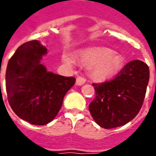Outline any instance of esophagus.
<instances>
[{"mask_svg": "<svg viewBox=\"0 0 156 156\" xmlns=\"http://www.w3.org/2000/svg\"><path fill=\"white\" fill-rule=\"evenodd\" d=\"M85 82H86V79L83 76H78L76 78V83L79 86H81V85L84 84Z\"/></svg>", "mask_w": 156, "mask_h": 156, "instance_id": "1", "label": "esophagus"}]
</instances>
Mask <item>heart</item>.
I'll return each instance as SVG.
<instances>
[{
    "label": "heart",
    "instance_id": "b5f03b06",
    "mask_svg": "<svg viewBox=\"0 0 156 156\" xmlns=\"http://www.w3.org/2000/svg\"><path fill=\"white\" fill-rule=\"evenodd\" d=\"M79 59L82 63L90 67V74L97 80H105L116 75L123 66V58L105 48H88L81 51ZM64 61L73 64V58L64 56Z\"/></svg>",
    "mask_w": 156,
    "mask_h": 156
}]
</instances>
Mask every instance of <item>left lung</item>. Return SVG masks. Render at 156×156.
Masks as SVG:
<instances>
[{"mask_svg":"<svg viewBox=\"0 0 156 156\" xmlns=\"http://www.w3.org/2000/svg\"><path fill=\"white\" fill-rule=\"evenodd\" d=\"M149 80L148 65L133 60L115 78L93 83L95 98L89 105L94 120L105 129L123 126L138 114L142 107Z\"/></svg>","mask_w":156,"mask_h":156,"instance_id":"8db88e82","label":"left lung"}]
</instances>
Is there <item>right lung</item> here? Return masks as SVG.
<instances>
[{
    "label": "right lung",
    "instance_id": "1",
    "mask_svg": "<svg viewBox=\"0 0 156 156\" xmlns=\"http://www.w3.org/2000/svg\"><path fill=\"white\" fill-rule=\"evenodd\" d=\"M46 54V47L39 41H28L17 48L7 66L9 105L19 118L33 125L48 124L55 119L76 81L73 76L47 71L41 63Z\"/></svg>",
    "mask_w": 156,
    "mask_h": 156
}]
</instances>
